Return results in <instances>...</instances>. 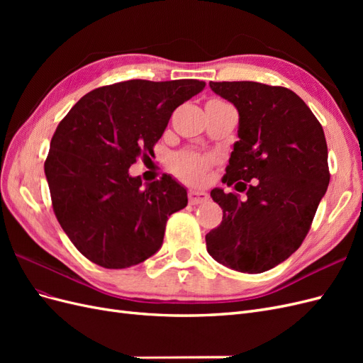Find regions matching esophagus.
<instances>
[{
  "instance_id": "1",
  "label": "esophagus",
  "mask_w": 363,
  "mask_h": 363,
  "mask_svg": "<svg viewBox=\"0 0 363 363\" xmlns=\"http://www.w3.org/2000/svg\"><path fill=\"white\" fill-rule=\"evenodd\" d=\"M188 196H189V204H192V206L206 203L208 200L207 192H203V191H189Z\"/></svg>"
}]
</instances>
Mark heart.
<instances>
[{
  "label": "heart",
  "mask_w": 363,
  "mask_h": 363,
  "mask_svg": "<svg viewBox=\"0 0 363 363\" xmlns=\"http://www.w3.org/2000/svg\"><path fill=\"white\" fill-rule=\"evenodd\" d=\"M213 160L208 156L199 155L195 151H179L169 159V168L180 180L188 183H199L204 179L207 171L212 168Z\"/></svg>",
  "instance_id": "b5f03b06"
}]
</instances>
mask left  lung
I'll return each mask as SVG.
<instances>
[{
    "label": "left lung",
    "instance_id": "obj_1",
    "mask_svg": "<svg viewBox=\"0 0 363 363\" xmlns=\"http://www.w3.org/2000/svg\"><path fill=\"white\" fill-rule=\"evenodd\" d=\"M239 112V140L223 183L213 189L223 221L206 235L207 251L235 271L259 274L286 260L309 233L330 172L320 121L288 87L257 82H211Z\"/></svg>",
    "mask_w": 363,
    "mask_h": 363
}]
</instances>
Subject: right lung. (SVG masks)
<instances>
[{
	"label": "right lung",
	"mask_w": 363,
	"mask_h": 363,
	"mask_svg": "<svg viewBox=\"0 0 363 363\" xmlns=\"http://www.w3.org/2000/svg\"><path fill=\"white\" fill-rule=\"evenodd\" d=\"M200 80H128L86 94L54 131L45 175L52 211L82 255L130 268L162 247L168 216L188 206L171 175L142 186L128 168L152 152L172 112L201 92Z\"/></svg>",
	"instance_id": "add662e5"
}]
</instances>
